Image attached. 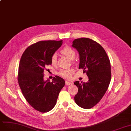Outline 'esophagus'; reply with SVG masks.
Returning <instances> with one entry per match:
<instances>
[{
    "label": "esophagus",
    "mask_w": 131,
    "mask_h": 131,
    "mask_svg": "<svg viewBox=\"0 0 131 131\" xmlns=\"http://www.w3.org/2000/svg\"><path fill=\"white\" fill-rule=\"evenodd\" d=\"M73 84L72 82H69V81H66V85H72Z\"/></svg>",
    "instance_id": "1"
}]
</instances>
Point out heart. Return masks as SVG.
<instances>
[{"label": "heart", "instance_id": "obj_1", "mask_svg": "<svg viewBox=\"0 0 131 131\" xmlns=\"http://www.w3.org/2000/svg\"><path fill=\"white\" fill-rule=\"evenodd\" d=\"M62 54L63 55L67 56L68 58L73 60L75 58V50L72 48L70 47H65L60 51ZM57 55L56 53H54L51 58V63L52 64L54 65L57 63ZM74 71L73 68H68V69H60L58 72V74L60 76L64 78H70L71 77V76L74 73Z\"/></svg>", "mask_w": 131, "mask_h": 131}]
</instances>
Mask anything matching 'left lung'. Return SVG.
Listing matches in <instances>:
<instances>
[{
	"instance_id": "obj_1",
	"label": "left lung",
	"mask_w": 131,
	"mask_h": 131,
	"mask_svg": "<svg viewBox=\"0 0 131 131\" xmlns=\"http://www.w3.org/2000/svg\"><path fill=\"white\" fill-rule=\"evenodd\" d=\"M72 47L79 53V69H83L89 79L86 83L79 81L74 83L78 88L74 101L79 107L90 109L101 101L110 85V61L103 48L90 38L75 39Z\"/></svg>"
}]
</instances>
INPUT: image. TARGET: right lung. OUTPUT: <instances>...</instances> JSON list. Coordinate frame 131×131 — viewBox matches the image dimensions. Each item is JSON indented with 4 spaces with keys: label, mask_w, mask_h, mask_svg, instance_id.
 <instances>
[{
    "label": "right lung",
    "mask_w": 131,
    "mask_h": 131,
    "mask_svg": "<svg viewBox=\"0 0 131 131\" xmlns=\"http://www.w3.org/2000/svg\"><path fill=\"white\" fill-rule=\"evenodd\" d=\"M63 40L40 41L28 47L23 53L19 66L18 83L24 98L30 106L40 112L52 110L60 90L65 85L56 75L50 82L44 80V71L50 65L51 58Z\"/></svg>",
    "instance_id": "obj_1"
}]
</instances>
